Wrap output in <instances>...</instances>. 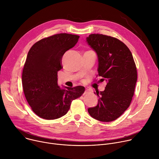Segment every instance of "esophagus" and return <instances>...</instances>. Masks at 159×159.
<instances>
[{"label":"esophagus","instance_id":"1","mask_svg":"<svg viewBox=\"0 0 159 159\" xmlns=\"http://www.w3.org/2000/svg\"><path fill=\"white\" fill-rule=\"evenodd\" d=\"M89 92H90V90L89 89H88V88H86L85 90V92H84V94H87V93H88Z\"/></svg>","mask_w":159,"mask_h":159}]
</instances>
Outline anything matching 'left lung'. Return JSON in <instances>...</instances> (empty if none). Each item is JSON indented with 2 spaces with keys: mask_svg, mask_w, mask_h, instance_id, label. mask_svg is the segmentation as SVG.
<instances>
[{
  "mask_svg": "<svg viewBox=\"0 0 159 159\" xmlns=\"http://www.w3.org/2000/svg\"><path fill=\"white\" fill-rule=\"evenodd\" d=\"M86 41L97 54L101 81L107 82L105 89L96 93L97 106L88 108V112L98 120L111 122L131 103L137 81L136 64L129 49L116 38L93 34Z\"/></svg>",
  "mask_w": 159,
  "mask_h": 159,
  "instance_id": "left-lung-1",
  "label": "left lung"
}]
</instances>
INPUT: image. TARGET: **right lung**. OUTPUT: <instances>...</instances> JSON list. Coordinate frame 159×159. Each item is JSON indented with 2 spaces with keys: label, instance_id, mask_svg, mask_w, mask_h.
Returning <instances> with one entry per match:
<instances>
[{
  "label": "right lung",
  "instance_id": "1",
  "mask_svg": "<svg viewBox=\"0 0 159 159\" xmlns=\"http://www.w3.org/2000/svg\"><path fill=\"white\" fill-rule=\"evenodd\" d=\"M79 37L65 33L55 34L39 40L28 51L22 73L23 92L33 111L42 119L63 117L72 101L84 93L83 86L61 89L57 85L62 57L75 46Z\"/></svg>",
  "mask_w": 159,
  "mask_h": 159
}]
</instances>
